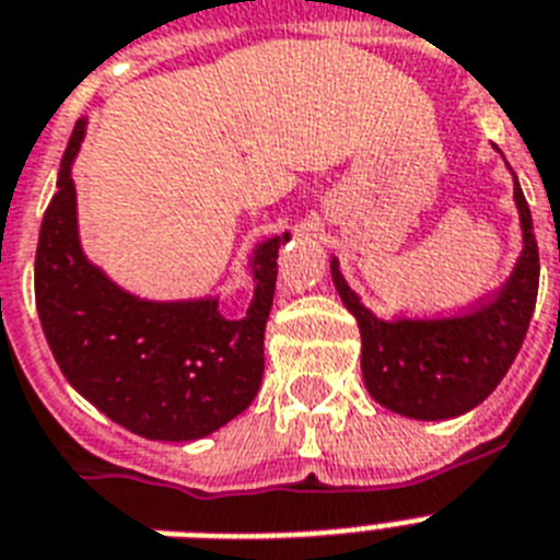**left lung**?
Instances as JSON below:
<instances>
[{"instance_id":"obj_1","label":"left lung","mask_w":560,"mask_h":560,"mask_svg":"<svg viewBox=\"0 0 560 560\" xmlns=\"http://www.w3.org/2000/svg\"><path fill=\"white\" fill-rule=\"evenodd\" d=\"M512 199L521 222L518 261L495 299L462 316L378 318L347 284L338 258L330 256L336 293L359 322L364 387L382 407L416 421L464 416L490 396L512 368L533 318L541 272L533 215L515 173Z\"/></svg>"}]
</instances>
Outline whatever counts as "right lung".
I'll return each instance as SVG.
<instances>
[{"instance_id":"add662e5","label":"right lung","mask_w":560,"mask_h":560,"mask_svg":"<svg viewBox=\"0 0 560 560\" xmlns=\"http://www.w3.org/2000/svg\"><path fill=\"white\" fill-rule=\"evenodd\" d=\"M84 133L88 119H79L42 219V330L70 387L110 421L150 441L205 439L247 410L261 387L276 258L290 233L258 242L247 256L253 299L242 318L224 316L219 295L130 293L88 258L79 236L73 162Z\"/></svg>"}]
</instances>
